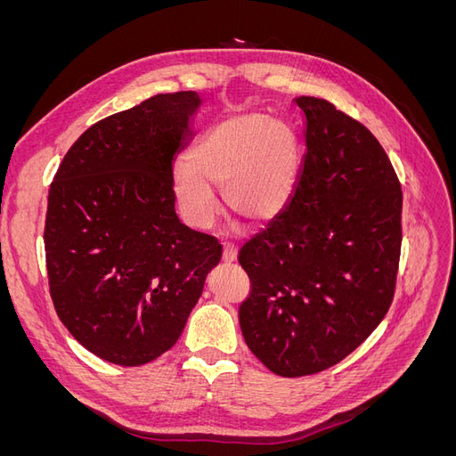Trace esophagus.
I'll use <instances>...</instances> for the list:
<instances>
[{"mask_svg":"<svg viewBox=\"0 0 456 456\" xmlns=\"http://www.w3.org/2000/svg\"><path fill=\"white\" fill-rule=\"evenodd\" d=\"M236 258H238V249H236V247L224 243V249H223V260H224V262H233Z\"/></svg>","mask_w":456,"mask_h":456,"instance_id":"34e87169","label":"esophagus"}]
</instances>
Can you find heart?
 I'll return each instance as SVG.
<instances>
[{"instance_id": "b5f03b06", "label": "heart", "mask_w": 456, "mask_h": 456, "mask_svg": "<svg viewBox=\"0 0 456 456\" xmlns=\"http://www.w3.org/2000/svg\"><path fill=\"white\" fill-rule=\"evenodd\" d=\"M295 173L293 133L262 116H238L213 127L188 161L175 165L173 188L178 209L194 228H209L220 213L211 184L223 188L230 211L266 223L291 196Z\"/></svg>"}]
</instances>
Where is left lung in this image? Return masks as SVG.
Returning <instances> with one entry per match:
<instances>
[{
  "mask_svg": "<svg viewBox=\"0 0 456 456\" xmlns=\"http://www.w3.org/2000/svg\"><path fill=\"white\" fill-rule=\"evenodd\" d=\"M306 156L295 194L240 249L251 293L240 306L247 346L280 377L337 365L388 312L402 253V184L357 119L298 96Z\"/></svg>",
  "mask_w": 456,
  "mask_h": 456,
  "instance_id": "1",
  "label": "left lung"
}]
</instances>
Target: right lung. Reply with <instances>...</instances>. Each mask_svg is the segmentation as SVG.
<instances>
[{
	"instance_id": "obj_1",
	"label": "right lung",
	"mask_w": 456,
	"mask_h": 456,
	"mask_svg": "<svg viewBox=\"0 0 456 456\" xmlns=\"http://www.w3.org/2000/svg\"><path fill=\"white\" fill-rule=\"evenodd\" d=\"M194 91L91 126L49 188L45 262L54 310L101 360L136 367L175 346L223 245L175 213L173 159L191 139Z\"/></svg>"
}]
</instances>
